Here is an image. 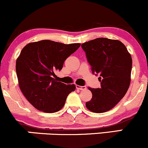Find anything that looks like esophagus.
Returning a JSON list of instances; mask_svg holds the SVG:
<instances>
[{
    "instance_id": "obj_1",
    "label": "esophagus",
    "mask_w": 148,
    "mask_h": 148,
    "mask_svg": "<svg viewBox=\"0 0 148 148\" xmlns=\"http://www.w3.org/2000/svg\"><path fill=\"white\" fill-rule=\"evenodd\" d=\"M76 88L79 90H84L86 89V87L85 86H79V85H76Z\"/></svg>"
}]
</instances>
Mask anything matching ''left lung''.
<instances>
[{
	"mask_svg": "<svg viewBox=\"0 0 148 148\" xmlns=\"http://www.w3.org/2000/svg\"><path fill=\"white\" fill-rule=\"evenodd\" d=\"M92 73L99 75L101 87L88 89L92 99L86 106L94 113L113 108L126 94L130 83L132 58L119 40L96 38L82 45Z\"/></svg>",
	"mask_w": 148,
	"mask_h": 148,
	"instance_id": "left-lung-1",
	"label": "left lung"
}]
</instances>
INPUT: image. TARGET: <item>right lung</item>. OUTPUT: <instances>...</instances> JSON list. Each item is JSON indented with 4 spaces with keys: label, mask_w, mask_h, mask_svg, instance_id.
I'll return each instance as SVG.
<instances>
[{
    "label": "right lung",
    "mask_w": 148,
    "mask_h": 148,
    "mask_svg": "<svg viewBox=\"0 0 148 148\" xmlns=\"http://www.w3.org/2000/svg\"><path fill=\"white\" fill-rule=\"evenodd\" d=\"M79 43L65 45L51 40L29 43L16 61V73L21 91L39 111L55 113L62 109L66 99L75 90L53 78L64 62L80 47Z\"/></svg>",
    "instance_id": "right-lung-1"
}]
</instances>
